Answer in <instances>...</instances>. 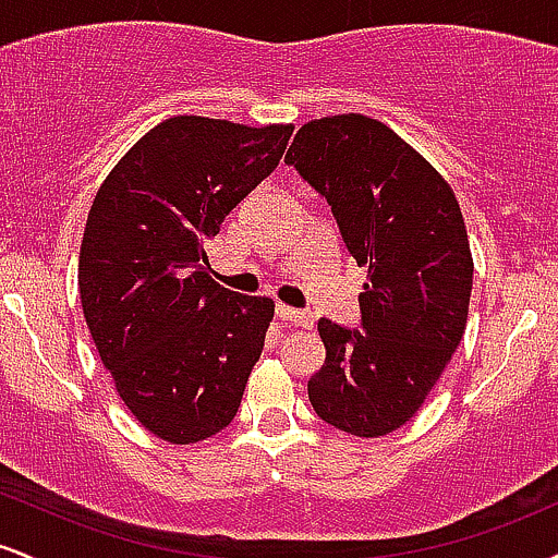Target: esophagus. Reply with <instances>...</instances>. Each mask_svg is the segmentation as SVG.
Returning <instances> with one entry per match:
<instances>
[{
	"label": "esophagus",
	"mask_w": 558,
	"mask_h": 558,
	"mask_svg": "<svg viewBox=\"0 0 558 558\" xmlns=\"http://www.w3.org/2000/svg\"><path fill=\"white\" fill-rule=\"evenodd\" d=\"M275 315H278L280 319H283V323L301 325V328H310V325H312V315H310V312L291 310V306H286V304H278V306H275Z\"/></svg>",
	"instance_id": "34e87169"
}]
</instances>
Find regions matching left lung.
Wrapping results in <instances>:
<instances>
[{"mask_svg": "<svg viewBox=\"0 0 558 558\" xmlns=\"http://www.w3.org/2000/svg\"><path fill=\"white\" fill-rule=\"evenodd\" d=\"M286 162L328 198L356 265L362 330L319 319L325 364L306 383L317 417L380 438L417 414L466 328L472 252L438 170L367 114L301 125Z\"/></svg>", "mask_w": 558, "mask_h": 558, "instance_id": "1", "label": "left lung"}]
</instances>
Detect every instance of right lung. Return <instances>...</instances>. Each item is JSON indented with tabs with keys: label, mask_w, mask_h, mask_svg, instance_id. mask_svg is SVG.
Wrapping results in <instances>:
<instances>
[{
	"label": "right lung",
	"mask_w": 558,
	"mask_h": 558,
	"mask_svg": "<svg viewBox=\"0 0 558 558\" xmlns=\"http://www.w3.org/2000/svg\"><path fill=\"white\" fill-rule=\"evenodd\" d=\"M293 125L162 120L96 191L83 230V317L114 390L149 433L185 446L233 422L275 304L209 278L204 243L278 168Z\"/></svg>",
	"instance_id": "right-lung-1"
}]
</instances>
